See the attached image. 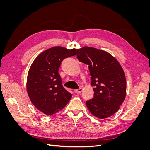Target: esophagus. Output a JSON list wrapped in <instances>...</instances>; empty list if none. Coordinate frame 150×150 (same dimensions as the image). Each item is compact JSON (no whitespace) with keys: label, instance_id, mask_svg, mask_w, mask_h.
Here are the masks:
<instances>
[{"label":"esophagus","instance_id":"34e87169","mask_svg":"<svg viewBox=\"0 0 150 150\" xmlns=\"http://www.w3.org/2000/svg\"><path fill=\"white\" fill-rule=\"evenodd\" d=\"M83 91V88H80L78 89H76L75 90V93L77 94H80L81 92H82Z\"/></svg>","mask_w":150,"mask_h":150}]
</instances>
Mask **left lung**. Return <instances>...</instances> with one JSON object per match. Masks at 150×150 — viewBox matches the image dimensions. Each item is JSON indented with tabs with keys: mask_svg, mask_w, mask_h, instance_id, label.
Segmentation results:
<instances>
[{
	"mask_svg": "<svg viewBox=\"0 0 150 150\" xmlns=\"http://www.w3.org/2000/svg\"><path fill=\"white\" fill-rule=\"evenodd\" d=\"M78 59L89 66L94 97L86 101L89 111L100 119L110 117L119 110L126 97L123 69L110 53L91 47L77 49Z\"/></svg>",
	"mask_w": 150,
	"mask_h": 150,
	"instance_id": "8db88e82",
	"label": "left lung"
}]
</instances>
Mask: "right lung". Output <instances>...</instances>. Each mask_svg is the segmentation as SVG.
Returning a JSON list of instances; mask_svg holds the SVG:
<instances>
[{"label": "right lung", "instance_id": "obj_1", "mask_svg": "<svg viewBox=\"0 0 150 150\" xmlns=\"http://www.w3.org/2000/svg\"><path fill=\"white\" fill-rule=\"evenodd\" d=\"M76 49L56 46L35 58L29 70L27 91L30 101L40 111L51 115L64 108L72 94L63 87L58 71L65 58L75 56Z\"/></svg>", "mask_w": 150, "mask_h": 150}]
</instances>
